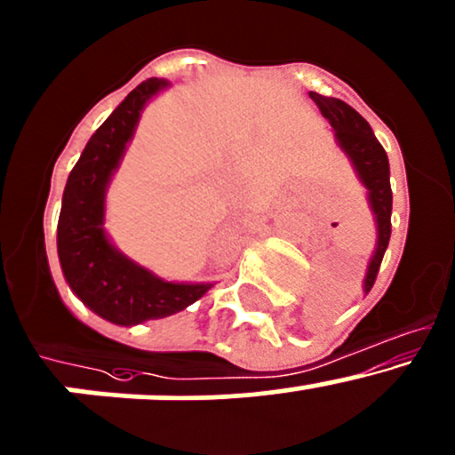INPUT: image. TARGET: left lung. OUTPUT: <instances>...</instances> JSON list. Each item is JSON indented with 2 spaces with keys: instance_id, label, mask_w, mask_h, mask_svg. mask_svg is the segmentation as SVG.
I'll list each match as a JSON object with an SVG mask.
<instances>
[{
  "instance_id": "1",
  "label": "left lung",
  "mask_w": 455,
  "mask_h": 455,
  "mask_svg": "<svg viewBox=\"0 0 455 455\" xmlns=\"http://www.w3.org/2000/svg\"><path fill=\"white\" fill-rule=\"evenodd\" d=\"M315 107L320 108L323 117L329 119L333 128V137H336L338 148L347 155L351 161L353 170H355L360 183L366 188L368 207H371L372 218H375V251H372L371 259L366 266L364 276V294H368L377 279L379 264L384 259V252L390 242V213H392V191H390V165L388 155L372 135V128L362 117L355 108L348 107L347 102L338 98H324L320 93H309Z\"/></svg>"
}]
</instances>
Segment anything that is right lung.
I'll return each mask as SVG.
<instances>
[{
    "mask_svg": "<svg viewBox=\"0 0 455 455\" xmlns=\"http://www.w3.org/2000/svg\"><path fill=\"white\" fill-rule=\"evenodd\" d=\"M167 87V80L150 78L132 89L91 135L63 191L56 246L65 281L91 312L122 327L180 312L213 288L161 279L124 255L104 228L111 179L146 104Z\"/></svg>",
    "mask_w": 455,
    "mask_h": 455,
    "instance_id": "obj_1",
    "label": "right lung"
}]
</instances>
